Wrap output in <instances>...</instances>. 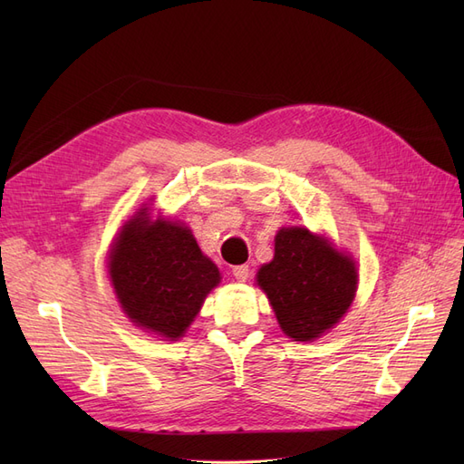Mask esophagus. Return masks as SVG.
<instances>
[{"label":"esophagus","mask_w":464,"mask_h":464,"mask_svg":"<svg viewBox=\"0 0 464 464\" xmlns=\"http://www.w3.org/2000/svg\"><path fill=\"white\" fill-rule=\"evenodd\" d=\"M232 275H234L237 283H246L247 276H249V266L247 265H237L232 269Z\"/></svg>","instance_id":"obj_1"}]
</instances>
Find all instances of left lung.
<instances>
[{
	"mask_svg": "<svg viewBox=\"0 0 464 464\" xmlns=\"http://www.w3.org/2000/svg\"><path fill=\"white\" fill-rule=\"evenodd\" d=\"M257 285L269 298L280 329L292 341L307 343L341 321L358 286L356 263L327 237L304 227L280 228L275 257L257 271Z\"/></svg>",
	"mask_w": 464,
	"mask_h": 464,
	"instance_id": "8db88e82",
	"label": "left lung"
}]
</instances>
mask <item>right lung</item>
Wrapping results in <instances>:
<instances>
[{
  "instance_id": "add662e5",
  "label": "right lung",
  "mask_w": 464,
  "mask_h": 464,
  "mask_svg": "<svg viewBox=\"0 0 464 464\" xmlns=\"http://www.w3.org/2000/svg\"><path fill=\"white\" fill-rule=\"evenodd\" d=\"M108 273L123 314L135 327L176 341L220 283L218 266L191 230L149 217L143 207L123 224L110 249Z\"/></svg>"
}]
</instances>
